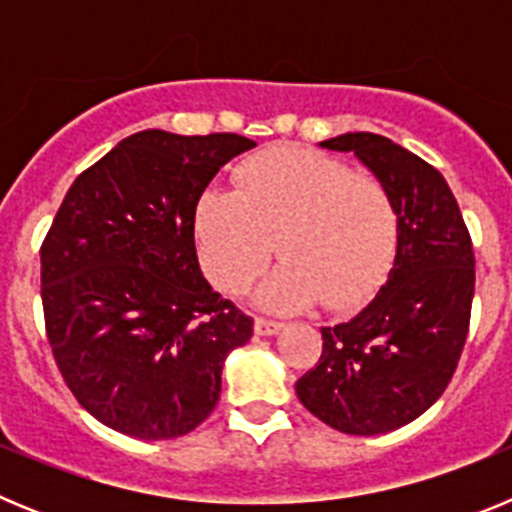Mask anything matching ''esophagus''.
I'll list each match as a JSON object with an SVG mask.
<instances>
[{
    "label": "esophagus",
    "mask_w": 512,
    "mask_h": 512,
    "mask_svg": "<svg viewBox=\"0 0 512 512\" xmlns=\"http://www.w3.org/2000/svg\"><path fill=\"white\" fill-rule=\"evenodd\" d=\"M282 328H284V325L277 323V320H269V318H256V320H253V330H256L259 336H277V333Z\"/></svg>",
    "instance_id": "1"
}]
</instances>
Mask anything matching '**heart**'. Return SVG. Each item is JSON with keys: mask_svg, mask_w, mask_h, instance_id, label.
<instances>
[{"mask_svg": "<svg viewBox=\"0 0 512 512\" xmlns=\"http://www.w3.org/2000/svg\"><path fill=\"white\" fill-rule=\"evenodd\" d=\"M202 269L223 292H241L269 264H284L259 289L269 310L323 300L348 312L372 300L395 264L400 212L379 176L341 158L277 146L248 158L235 192L207 189L194 210Z\"/></svg>", "mask_w": 512, "mask_h": 512, "instance_id": "obj_1", "label": "heart"}]
</instances>
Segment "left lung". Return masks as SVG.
<instances>
[{
    "label": "left lung",
    "mask_w": 512,
    "mask_h": 512,
    "mask_svg": "<svg viewBox=\"0 0 512 512\" xmlns=\"http://www.w3.org/2000/svg\"><path fill=\"white\" fill-rule=\"evenodd\" d=\"M320 146L351 151L387 184L400 246L377 297L348 323L320 328L323 354L295 390L330 428L377 436L423 415L454 377L472 315V238L446 179L408 148L374 133Z\"/></svg>",
    "instance_id": "left-lung-1"
}]
</instances>
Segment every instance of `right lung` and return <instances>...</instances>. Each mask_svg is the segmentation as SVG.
<instances>
[{"label":"right lung","mask_w":512,"mask_h":512,"mask_svg":"<svg viewBox=\"0 0 512 512\" xmlns=\"http://www.w3.org/2000/svg\"><path fill=\"white\" fill-rule=\"evenodd\" d=\"M235 133L143 130L120 140L63 197L40 246L45 333L87 413L125 436L194 431L220 400L253 318L202 277L194 210L233 156Z\"/></svg>","instance_id":"add662e5"}]
</instances>
